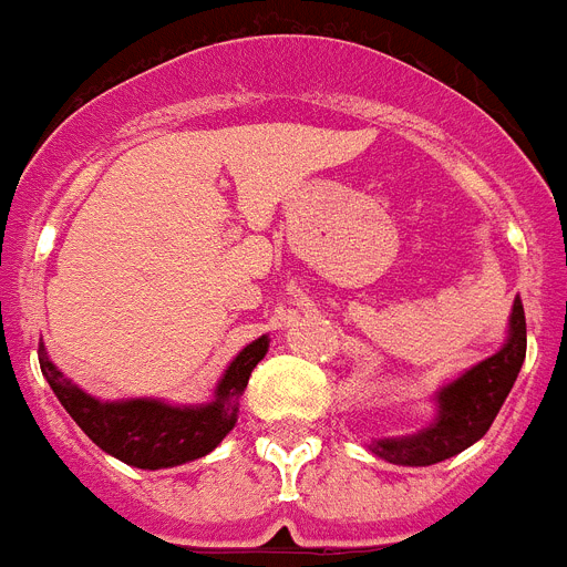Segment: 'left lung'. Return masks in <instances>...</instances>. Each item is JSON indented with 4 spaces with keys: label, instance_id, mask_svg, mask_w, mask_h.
I'll return each instance as SVG.
<instances>
[{
    "label": "left lung",
    "instance_id": "1",
    "mask_svg": "<svg viewBox=\"0 0 567 567\" xmlns=\"http://www.w3.org/2000/svg\"><path fill=\"white\" fill-rule=\"evenodd\" d=\"M525 343V312L517 298L511 309L508 340L503 349L440 389L434 398L437 420L409 437L378 440L372 452L394 465H434L465 452L488 432L503 409L511 385L523 369Z\"/></svg>",
    "mask_w": 567,
    "mask_h": 567
}]
</instances>
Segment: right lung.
Returning <instances> with one entry per match:
<instances>
[{
	"label": "right lung",
	"instance_id": "right-lung-1",
	"mask_svg": "<svg viewBox=\"0 0 567 567\" xmlns=\"http://www.w3.org/2000/svg\"><path fill=\"white\" fill-rule=\"evenodd\" d=\"M267 349V334L252 340L227 365L221 383L215 385V400L207 405H169L147 398L102 403L70 383L50 363L44 346H39V365L59 403L102 452L135 468L155 471L204 457L233 432L238 420V398Z\"/></svg>",
	"mask_w": 567,
	"mask_h": 567
}]
</instances>
